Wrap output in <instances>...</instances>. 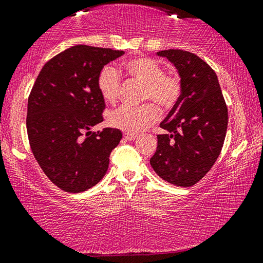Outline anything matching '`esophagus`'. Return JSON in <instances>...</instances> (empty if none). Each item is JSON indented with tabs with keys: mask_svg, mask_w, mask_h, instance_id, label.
I'll return each instance as SVG.
<instances>
[{
	"mask_svg": "<svg viewBox=\"0 0 263 263\" xmlns=\"http://www.w3.org/2000/svg\"><path fill=\"white\" fill-rule=\"evenodd\" d=\"M124 139L128 140V141H133L137 139V136L132 135V133H124Z\"/></svg>",
	"mask_w": 263,
	"mask_h": 263,
	"instance_id": "obj_1",
	"label": "esophagus"
}]
</instances>
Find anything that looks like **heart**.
Returning <instances> with one entry per match:
<instances>
[{"instance_id":"heart-1","label":"heart","mask_w":263,"mask_h":263,"mask_svg":"<svg viewBox=\"0 0 263 263\" xmlns=\"http://www.w3.org/2000/svg\"><path fill=\"white\" fill-rule=\"evenodd\" d=\"M125 70L136 81L144 83L143 101H154L162 107L173 106L180 96L181 86L176 74L165 73L162 65L156 60L140 56L127 60ZM122 79L114 65H104L98 73L97 86L104 101L115 104L118 99ZM159 118V111L153 104L139 107L123 106L109 115V124L119 130L139 133L146 130Z\"/></svg>"}]
</instances>
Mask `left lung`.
Segmentation results:
<instances>
[{"label": "left lung", "mask_w": 263, "mask_h": 263, "mask_svg": "<svg viewBox=\"0 0 263 263\" xmlns=\"http://www.w3.org/2000/svg\"><path fill=\"white\" fill-rule=\"evenodd\" d=\"M180 77V96L160 127L156 153L149 159L158 176L170 184L190 187L202 179L221 152L228 111L214 70L194 53L158 51Z\"/></svg>", "instance_id": "obj_1"}]
</instances>
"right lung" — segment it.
Returning <instances> with one entry per match:
<instances>
[{"label":"right lung","mask_w":263,"mask_h":263,"mask_svg":"<svg viewBox=\"0 0 263 263\" xmlns=\"http://www.w3.org/2000/svg\"><path fill=\"white\" fill-rule=\"evenodd\" d=\"M122 55L119 50L74 45L51 58L32 86L27 115L29 143L45 176L65 192L79 193L97 185L122 139L118 128L91 131L103 122L105 107L98 73Z\"/></svg>","instance_id":"right-lung-1"}]
</instances>
